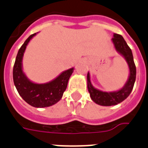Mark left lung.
<instances>
[{
    "instance_id": "1",
    "label": "left lung",
    "mask_w": 148,
    "mask_h": 148,
    "mask_svg": "<svg viewBox=\"0 0 148 148\" xmlns=\"http://www.w3.org/2000/svg\"><path fill=\"white\" fill-rule=\"evenodd\" d=\"M112 42L113 43L116 51L124 57L129 66V75L124 86L118 91H115L107 92L101 91L92 85L90 79V73H88L87 75L88 90L91 100L97 104L106 107L118 104L129 97L132 91L136 78V67L134 63L132 52L123 36L114 33Z\"/></svg>"
}]
</instances>
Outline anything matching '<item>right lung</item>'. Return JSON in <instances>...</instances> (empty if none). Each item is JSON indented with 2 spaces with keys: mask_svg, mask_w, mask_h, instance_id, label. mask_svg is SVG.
I'll return each instance as SVG.
<instances>
[{
  "mask_svg": "<svg viewBox=\"0 0 148 148\" xmlns=\"http://www.w3.org/2000/svg\"><path fill=\"white\" fill-rule=\"evenodd\" d=\"M37 33L30 35L19 48L13 66V77L14 85L22 98L32 107L43 108L51 107L62 98L74 68L63 71L47 83L38 84L29 79L23 72V58L28 44Z\"/></svg>",
  "mask_w": 148,
  "mask_h": 148,
  "instance_id": "obj_1",
  "label": "right lung"
}]
</instances>
